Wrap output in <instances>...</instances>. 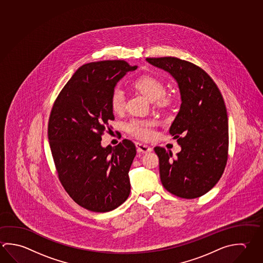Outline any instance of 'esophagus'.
Instances as JSON below:
<instances>
[{
	"mask_svg": "<svg viewBox=\"0 0 263 263\" xmlns=\"http://www.w3.org/2000/svg\"><path fill=\"white\" fill-rule=\"evenodd\" d=\"M136 146H137V148H138V151L139 152L148 153V152H152V147H149V146H147V145H145V144H142V143L138 142L136 144Z\"/></svg>",
	"mask_w": 263,
	"mask_h": 263,
	"instance_id": "1",
	"label": "esophagus"
}]
</instances>
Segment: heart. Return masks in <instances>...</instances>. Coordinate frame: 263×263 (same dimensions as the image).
Returning a JSON list of instances; mask_svg holds the SVG:
<instances>
[{
  "instance_id": "b5f03b06",
  "label": "heart",
  "mask_w": 263,
  "mask_h": 263,
  "mask_svg": "<svg viewBox=\"0 0 263 263\" xmlns=\"http://www.w3.org/2000/svg\"><path fill=\"white\" fill-rule=\"evenodd\" d=\"M135 87L138 88L144 96L149 101L161 100L163 101L164 85L161 80L151 76H143L135 81ZM110 105L111 110L116 114H120L125 108V92L120 87H116L111 94ZM156 123L152 120L133 118L125 123V128L130 135L144 140L153 138L155 133Z\"/></svg>"
}]
</instances>
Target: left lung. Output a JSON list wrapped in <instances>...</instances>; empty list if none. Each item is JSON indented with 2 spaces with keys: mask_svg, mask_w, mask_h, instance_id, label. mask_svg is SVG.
Segmentation results:
<instances>
[{
  "mask_svg": "<svg viewBox=\"0 0 263 263\" xmlns=\"http://www.w3.org/2000/svg\"><path fill=\"white\" fill-rule=\"evenodd\" d=\"M146 61L175 79L181 97L169 130L181 152L173 158L171 151L154 147L161 184L179 198H198L217 184L226 165L228 118L223 99L211 77L197 65L175 57Z\"/></svg>",
  "mask_w": 263,
  "mask_h": 263,
  "instance_id": "1",
  "label": "left lung"
}]
</instances>
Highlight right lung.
I'll use <instances>...</instances> for the list:
<instances>
[{
    "label": "right lung",
    "instance_id": "right-lung-1",
    "mask_svg": "<svg viewBox=\"0 0 263 263\" xmlns=\"http://www.w3.org/2000/svg\"><path fill=\"white\" fill-rule=\"evenodd\" d=\"M138 65L125 61L92 62L80 66L62 89L48 125L51 154L61 183L81 207L107 212L130 194V167L136 146L124 139L102 147V135L115 120L112 90Z\"/></svg>",
    "mask_w": 263,
    "mask_h": 263
}]
</instances>
